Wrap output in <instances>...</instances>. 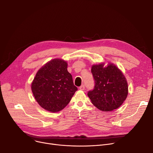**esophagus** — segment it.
<instances>
[{
	"instance_id": "34e87169",
	"label": "esophagus",
	"mask_w": 153,
	"mask_h": 153,
	"mask_svg": "<svg viewBox=\"0 0 153 153\" xmlns=\"http://www.w3.org/2000/svg\"><path fill=\"white\" fill-rule=\"evenodd\" d=\"M79 89L80 90H82V91H83V90H85V85H81L79 88Z\"/></svg>"
}]
</instances>
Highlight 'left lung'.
Segmentation results:
<instances>
[{
  "mask_svg": "<svg viewBox=\"0 0 153 153\" xmlns=\"http://www.w3.org/2000/svg\"><path fill=\"white\" fill-rule=\"evenodd\" d=\"M91 72L95 80L94 89L88 93L92 103L103 111L118 108L128 94L127 79L121 70L113 63L92 65Z\"/></svg>",
  "mask_w": 153,
  "mask_h": 153,
  "instance_id": "1",
  "label": "left lung"
}]
</instances>
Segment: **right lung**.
I'll return each mask as SVG.
<instances>
[{
    "instance_id": "1",
    "label": "right lung",
    "mask_w": 153,
    "mask_h": 153,
    "mask_svg": "<svg viewBox=\"0 0 153 153\" xmlns=\"http://www.w3.org/2000/svg\"><path fill=\"white\" fill-rule=\"evenodd\" d=\"M67 62L54 59L43 65L31 84L33 95L45 110L58 112L63 110L77 91L72 75L67 70Z\"/></svg>"
}]
</instances>
